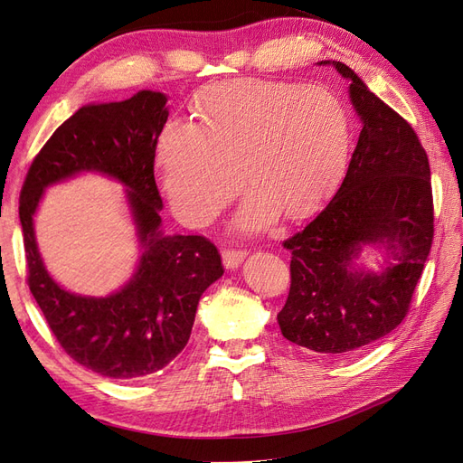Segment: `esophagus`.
Listing matches in <instances>:
<instances>
[{"mask_svg":"<svg viewBox=\"0 0 463 463\" xmlns=\"http://www.w3.org/2000/svg\"><path fill=\"white\" fill-rule=\"evenodd\" d=\"M247 253L245 250H233V249H228L223 250L222 253V260H223V266H226L228 270H237L241 266V262L245 260Z\"/></svg>","mask_w":463,"mask_h":463,"instance_id":"1","label":"esophagus"}]
</instances>
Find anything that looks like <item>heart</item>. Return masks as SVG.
<instances>
[{"instance_id": "1", "label": "heart", "mask_w": 463, "mask_h": 463, "mask_svg": "<svg viewBox=\"0 0 463 463\" xmlns=\"http://www.w3.org/2000/svg\"><path fill=\"white\" fill-rule=\"evenodd\" d=\"M201 123L174 118L156 141L162 185L174 213L193 226L213 220L240 184L250 187L233 216L241 233L266 230L284 213L313 214L345 174L352 119L325 87L233 79L206 87Z\"/></svg>"}]
</instances>
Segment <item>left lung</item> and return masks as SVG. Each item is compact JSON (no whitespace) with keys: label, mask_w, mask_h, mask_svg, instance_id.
I'll use <instances>...</instances> for the list:
<instances>
[{"label":"left lung","mask_w":463,"mask_h":463,"mask_svg":"<svg viewBox=\"0 0 463 463\" xmlns=\"http://www.w3.org/2000/svg\"><path fill=\"white\" fill-rule=\"evenodd\" d=\"M317 65L349 82L361 133L334 199L284 241L291 288L278 325L296 345L345 354L390 334L408 313L432 243L430 167L411 125L352 67Z\"/></svg>","instance_id":"obj_1"}]
</instances>
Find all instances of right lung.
I'll list each match as a JSON object with an SVG mask.
<instances>
[{
	"label": "right lung",
	"mask_w": 463,
	"mask_h": 463,
	"mask_svg": "<svg viewBox=\"0 0 463 463\" xmlns=\"http://www.w3.org/2000/svg\"><path fill=\"white\" fill-rule=\"evenodd\" d=\"M167 114V96L158 90L79 108L40 150L21 193L29 288L53 335L79 365L121 381L162 371L184 352L203 293L223 274L218 249L204 237L162 230L154 152ZM82 173L124 187L142 249L132 278L102 298L55 283L33 233L45 189Z\"/></svg>",
	"instance_id": "1"
}]
</instances>
